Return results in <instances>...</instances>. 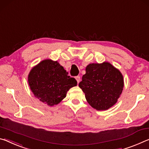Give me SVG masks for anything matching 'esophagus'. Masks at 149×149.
Wrapping results in <instances>:
<instances>
[{
    "label": "esophagus",
    "instance_id": "obj_1",
    "mask_svg": "<svg viewBox=\"0 0 149 149\" xmlns=\"http://www.w3.org/2000/svg\"><path fill=\"white\" fill-rule=\"evenodd\" d=\"M75 79H76L78 83H79V82L80 81V76H77L76 77H75Z\"/></svg>",
    "mask_w": 149,
    "mask_h": 149
}]
</instances>
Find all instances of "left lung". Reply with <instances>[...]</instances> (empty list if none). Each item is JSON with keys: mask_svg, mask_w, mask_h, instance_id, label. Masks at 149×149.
<instances>
[{"mask_svg": "<svg viewBox=\"0 0 149 149\" xmlns=\"http://www.w3.org/2000/svg\"><path fill=\"white\" fill-rule=\"evenodd\" d=\"M79 86L92 108L106 110L118 101L123 91V78L110 63H92L86 67Z\"/></svg>", "mask_w": 149, "mask_h": 149, "instance_id": "obj_1", "label": "left lung"}]
</instances>
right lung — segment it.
Masks as SVG:
<instances>
[{
	"label": "right lung",
	"instance_id": "add662e5",
	"mask_svg": "<svg viewBox=\"0 0 149 149\" xmlns=\"http://www.w3.org/2000/svg\"><path fill=\"white\" fill-rule=\"evenodd\" d=\"M28 83L34 96L43 103L53 106L65 98L67 91L77 86V82L57 61L47 59L31 70Z\"/></svg>",
	"mask_w": 149,
	"mask_h": 149
}]
</instances>
